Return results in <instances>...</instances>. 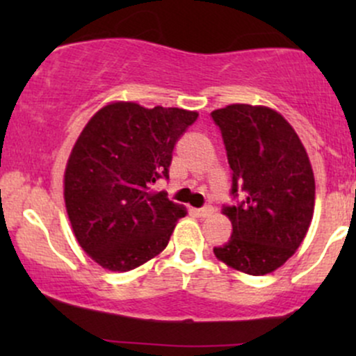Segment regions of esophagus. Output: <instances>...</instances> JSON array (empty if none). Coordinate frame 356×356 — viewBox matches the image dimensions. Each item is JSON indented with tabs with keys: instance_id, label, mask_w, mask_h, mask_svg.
<instances>
[{
	"instance_id": "obj_1",
	"label": "esophagus",
	"mask_w": 356,
	"mask_h": 356,
	"mask_svg": "<svg viewBox=\"0 0 356 356\" xmlns=\"http://www.w3.org/2000/svg\"><path fill=\"white\" fill-rule=\"evenodd\" d=\"M214 212V209H212L211 206L207 207H201V209H195V214L199 216V218H209V216Z\"/></svg>"
}]
</instances>
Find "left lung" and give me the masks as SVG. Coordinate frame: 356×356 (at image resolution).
Returning a JSON list of instances; mask_svg holds the SVG:
<instances>
[{
    "instance_id": "obj_1",
    "label": "left lung",
    "mask_w": 356,
    "mask_h": 356,
    "mask_svg": "<svg viewBox=\"0 0 356 356\" xmlns=\"http://www.w3.org/2000/svg\"><path fill=\"white\" fill-rule=\"evenodd\" d=\"M222 134L232 170L224 206L231 239L214 254L252 276L276 271L303 243L314 211V175L305 145L289 122L264 105L232 104L211 113Z\"/></svg>"
}]
</instances>
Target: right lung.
I'll return each mask as SVG.
<instances>
[{
  "instance_id": "add662e5",
  "label": "right lung",
  "mask_w": 356,
  "mask_h": 356,
  "mask_svg": "<svg viewBox=\"0 0 356 356\" xmlns=\"http://www.w3.org/2000/svg\"><path fill=\"white\" fill-rule=\"evenodd\" d=\"M197 117L112 102L83 127L65 167L63 197L73 234L99 266L130 271L169 244L187 211L152 184L169 179L175 142Z\"/></svg>"
}]
</instances>
